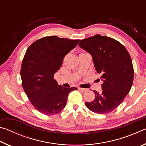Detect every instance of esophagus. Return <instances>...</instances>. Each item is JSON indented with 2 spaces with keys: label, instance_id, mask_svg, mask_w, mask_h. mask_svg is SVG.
<instances>
[{
  "label": "esophagus",
  "instance_id": "34e87169",
  "mask_svg": "<svg viewBox=\"0 0 146 146\" xmlns=\"http://www.w3.org/2000/svg\"><path fill=\"white\" fill-rule=\"evenodd\" d=\"M78 90L79 91H82V92H85V91H87V90H86V89H85V88H78Z\"/></svg>",
  "mask_w": 146,
  "mask_h": 146
}]
</instances>
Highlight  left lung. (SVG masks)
Returning <instances> with one entry per match:
<instances>
[{"mask_svg": "<svg viewBox=\"0 0 146 146\" xmlns=\"http://www.w3.org/2000/svg\"><path fill=\"white\" fill-rule=\"evenodd\" d=\"M78 46L92 55L96 70L104 82L101 92L94 91L95 99L85 102L86 107L100 115L113 111L133 85L134 70L129 52L115 39L100 35L81 40Z\"/></svg>", "mask_w": 146, "mask_h": 146, "instance_id": "left-lung-1", "label": "left lung"}]
</instances>
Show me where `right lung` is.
<instances>
[{
	"instance_id": "add662e5",
	"label": "right lung",
	"mask_w": 146,
	"mask_h": 146,
	"mask_svg": "<svg viewBox=\"0 0 146 146\" xmlns=\"http://www.w3.org/2000/svg\"><path fill=\"white\" fill-rule=\"evenodd\" d=\"M79 40L45 36L27 49L21 70L22 86L32 105L44 115L60 112L66 104L69 93L77 90L58 85L54 74L62 66L64 56L75 48Z\"/></svg>"
}]
</instances>
